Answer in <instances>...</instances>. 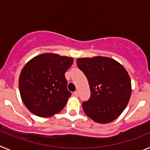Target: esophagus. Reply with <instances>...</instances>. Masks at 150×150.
<instances>
[{
    "instance_id": "obj_1",
    "label": "esophagus",
    "mask_w": 150,
    "mask_h": 150,
    "mask_svg": "<svg viewBox=\"0 0 150 150\" xmlns=\"http://www.w3.org/2000/svg\"><path fill=\"white\" fill-rule=\"evenodd\" d=\"M74 95H75V96H76V97H78V96H79V91H75L74 92Z\"/></svg>"
}]
</instances>
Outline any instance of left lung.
<instances>
[{
	"mask_svg": "<svg viewBox=\"0 0 150 150\" xmlns=\"http://www.w3.org/2000/svg\"><path fill=\"white\" fill-rule=\"evenodd\" d=\"M76 64L88 79L91 91L90 98L82 104L85 113L100 124L116 120L125 109L132 95L126 70L108 57L80 58Z\"/></svg>",
	"mask_w": 150,
	"mask_h": 150,
	"instance_id": "8db88e82",
	"label": "left lung"
}]
</instances>
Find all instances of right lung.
I'll return each mask as SVG.
<instances>
[{"label":"right lung","mask_w":150,"mask_h":150,"mask_svg":"<svg viewBox=\"0 0 150 150\" xmlns=\"http://www.w3.org/2000/svg\"><path fill=\"white\" fill-rule=\"evenodd\" d=\"M72 64L70 57L44 53L24 66L18 87L24 104L32 113L49 117L64 107L71 95L64 74Z\"/></svg>","instance_id":"add662e5"}]
</instances>
